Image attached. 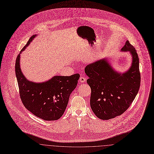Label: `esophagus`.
Here are the masks:
<instances>
[{"label": "esophagus", "mask_w": 154, "mask_h": 154, "mask_svg": "<svg viewBox=\"0 0 154 154\" xmlns=\"http://www.w3.org/2000/svg\"><path fill=\"white\" fill-rule=\"evenodd\" d=\"M85 81H86V79H85V78L84 76H81V77H80V78H79V81H80L81 82L83 83V82H85Z\"/></svg>", "instance_id": "obj_1"}]
</instances>
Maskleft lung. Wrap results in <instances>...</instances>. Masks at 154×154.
<instances>
[{
    "label": "left lung",
    "mask_w": 154,
    "mask_h": 154,
    "mask_svg": "<svg viewBox=\"0 0 154 154\" xmlns=\"http://www.w3.org/2000/svg\"><path fill=\"white\" fill-rule=\"evenodd\" d=\"M121 51H130L132 64L123 74L114 71L105 59L90 64L85 68L91 88L90 106L97 117L109 119L123 113L137 95L141 82L139 58L134 47L127 41Z\"/></svg>",
    "instance_id": "obj_1"
}]
</instances>
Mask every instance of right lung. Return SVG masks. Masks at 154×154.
I'll return each mask as SVG.
<instances>
[{
	"label": "right lung",
	"instance_id": "add662e5",
	"mask_svg": "<svg viewBox=\"0 0 154 154\" xmlns=\"http://www.w3.org/2000/svg\"><path fill=\"white\" fill-rule=\"evenodd\" d=\"M31 37L23 51L35 38ZM15 72L21 101L25 107L34 115L45 121H53L63 116L69 97L76 88L79 74L70 76H56L42 83H35L26 79L20 67V54L17 56Z\"/></svg>",
	"mask_w": 154,
	"mask_h": 154
}]
</instances>
